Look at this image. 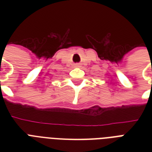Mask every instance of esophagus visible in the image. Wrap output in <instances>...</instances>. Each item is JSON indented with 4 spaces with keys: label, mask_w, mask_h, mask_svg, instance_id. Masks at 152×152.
<instances>
[{
    "label": "esophagus",
    "mask_w": 152,
    "mask_h": 152,
    "mask_svg": "<svg viewBox=\"0 0 152 152\" xmlns=\"http://www.w3.org/2000/svg\"><path fill=\"white\" fill-rule=\"evenodd\" d=\"M75 67H80V64L79 63H76V64H75Z\"/></svg>",
    "instance_id": "34e87169"
}]
</instances>
